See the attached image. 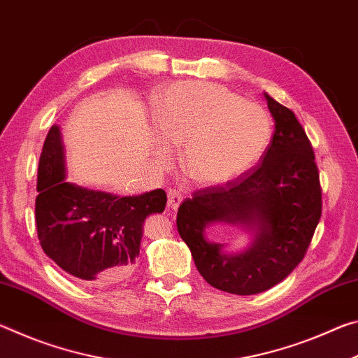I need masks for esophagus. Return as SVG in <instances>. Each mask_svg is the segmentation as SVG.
<instances>
[{
    "mask_svg": "<svg viewBox=\"0 0 358 358\" xmlns=\"http://www.w3.org/2000/svg\"><path fill=\"white\" fill-rule=\"evenodd\" d=\"M181 201H183V196H181V192L171 189L167 192V208L169 210H177L180 207Z\"/></svg>",
    "mask_w": 358,
    "mask_h": 358,
    "instance_id": "esophagus-1",
    "label": "esophagus"
}]
</instances>
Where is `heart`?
<instances>
[{"instance_id": "1", "label": "heart", "mask_w": 358, "mask_h": 358, "mask_svg": "<svg viewBox=\"0 0 358 358\" xmlns=\"http://www.w3.org/2000/svg\"><path fill=\"white\" fill-rule=\"evenodd\" d=\"M156 148L171 159L172 143L183 145L181 167L201 186L238 178L268 148L273 121L257 102L210 82H175L156 96Z\"/></svg>"}]
</instances>
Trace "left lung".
I'll return each instance as SVG.
<instances>
[{
  "instance_id": "1",
  "label": "left lung",
  "mask_w": 358,
  "mask_h": 358,
  "mask_svg": "<svg viewBox=\"0 0 358 358\" xmlns=\"http://www.w3.org/2000/svg\"><path fill=\"white\" fill-rule=\"evenodd\" d=\"M275 134L262 162L224 186L194 192L180 205L177 227L199 273L235 295L268 290L287 278L311 243L322 192L314 151L290 108L264 93ZM211 223H230L250 235L245 250L227 253L206 238Z\"/></svg>"
}]
</instances>
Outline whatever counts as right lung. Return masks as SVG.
I'll use <instances>...</instances> for the list:
<instances>
[{
	"label": "right lung",
	"mask_w": 358,
	"mask_h": 358,
	"mask_svg": "<svg viewBox=\"0 0 358 358\" xmlns=\"http://www.w3.org/2000/svg\"><path fill=\"white\" fill-rule=\"evenodd\" d=\"M62 128L53 124L39 157L36 226L44 252L66 273L88 284H113L132 271L143 222L162 213V189L120 196L66 180Z\"/></svg>",
	"instance_id": "1"
}]
</instances>
